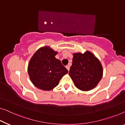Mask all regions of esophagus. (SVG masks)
<instances>
[{"instance_id":"1","label":"esophagus","mask_w":125,"mask_h":125,"mask_svg":"<svg viewBox=\"0 0 125 125\" xmlns=\"http://www.w3.org/2000/svg\"><path fill=\"white\" fill-rule=\"evenodd\" d=\"M66 68H67V70H68V71L70 70V66H68H68H66Z\"/></svg>"}]
</instances>
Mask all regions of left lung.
I'll use <instances>...</instances> for the list:
<instances>
[{"label":"left lung","mask_w":125,"mask_h":125,"mask_svg":"<svg viewBox=\"0 0 125 125\" xmlns=\"http://www.w3.org/2000/svg\"><path fill=\"white\" fill-rule=\"evenodd\" d=\"M69 75L75 86L82 91L95 88L103 76V70L99 60L92 52L73 54Z\"/></svg>","instance_id":"1"}]
</instances>
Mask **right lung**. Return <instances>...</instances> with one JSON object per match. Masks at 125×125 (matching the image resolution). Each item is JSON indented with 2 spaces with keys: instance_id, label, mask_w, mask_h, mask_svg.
I'll return each instance as SVG.
<instances>
[{
  "instance_id": "right-lung-1",
  "label": "right lung",
  "mask_w": 125,
  "mask_h": 125,
  "mask_svg": "<svg viewBox=\"0 0 125 125\" xmlns=\"http://www.w3.org/2000/svg\"><path fill=\"white\" fill-rule=\"evenodd\" d=\"M58 52L49 46L37 51L30 61L28 73L32 83L38 89L49 91L59 84L68 70L55 56Z\"/></svg>"
}]
</instances>
